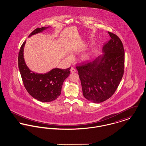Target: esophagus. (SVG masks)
<instances>
[{"mask_svg": "<svg viewBox=\"0 0 146 146\" xmlns=\"http://www.w3.org/2000/svg\"><path fill=\"white\" fill-rule=\"evenodd\" d=\"M70 72L71 73H75V72H76V70L74 67H72L70 68Z\"/></svg>", "mask_w": 146, "mask_h": 146, "instance_id": "obj_1", "label": "esophagus"}]
</instances>
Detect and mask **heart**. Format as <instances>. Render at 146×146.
Wrapping results in <instances>:
<instances>
[{
    "label": "heart",
    "mask_w": 146,
    "mask_h": 146,
    "mask_svg": "<svg viewBox=\"0 0 146 146\" xmlns=\"http://www.w3.org/2000/svg\"><path fill=\"white\" fill-rule=\"evenodd\" d=\"M91 55V52H88L86 53L85 54H84L82 56V58L84 61H87L88 60L90 57Z\"/></svg>",
    "instance_id": "1"
}]
</instances>
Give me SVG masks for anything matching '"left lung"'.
<instances>
[{
    "label": "left lung",
    "mask_w": 146,
    "mask_h": 146,
    "mask_svg": "<svg viewBox=\"0 0 146 146\" xmlns=\"http://www.w3.org/2000/svg\"><path fill=\"white\" fill-rule=\"evenodd\" d=\"M108 34L111 39L103 47V54L93 62L76 67L83 96L93 103H101L111 97L124 74L123 43L117 35Z\"/></svg>",
    "instance_id": "left-lung-1"
}]
</instances>
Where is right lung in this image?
<instances>
[{
	"mask_svg": "<svg viewBox=\"0 0 146 146\" xmlns=\"http://www.w3.org/2000/svg\"><path fill=\"white\" fill-rule=\"evenodd\" d=\"M50 27L36 28L28 37L41 33ZM26 41L20 50L18 64L26 89L31 96L39 101L49 102L55 100L61 95L63 83L69 76L70 67L66 70L54 68L42 74L35 73L29 69L25 61L23 50Z\"/></svg>",
	"mask_w": 146,
	"mask_h": 146,
	"instance_id": "obj_1",
	"label": "right lung"
}]
</instances>
